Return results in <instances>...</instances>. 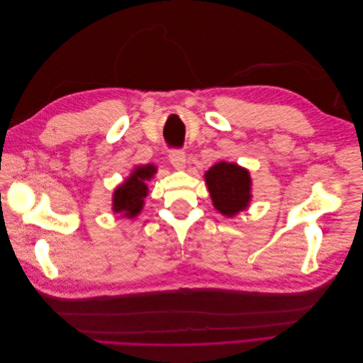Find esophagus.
Wrapping results in <instances>:
<instances>
[{"instance_id": "34e87169", "label": "esophagus", "mask_w": 363, "mask_h": 363, "mask_svg": "<svg viewBox=\"0 0 363 363\" xmlns=\"http://www.w3.org/2000/svg\"><path fill=\"white\" fill-rule=\"evenodd\" d=\"M169 162L175 169H184L186 167V155L182 150H172L169 152Z\"/></svg>"}]
</instances>
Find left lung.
<instances>
[{
  "mask_svg": "<svg viewBox=\"0 0 363 363\" xmlns=\"http://www.w3.org/2000/svg\"><path fill=\"white\" fill-rule=\"evenodd\" d=\"M208 194L219 213L232 218L245 211L251 200L250 172L236 163L218 162L204 174Z\"/></svg>",
  "mask_w": 363,
  "mask_h": 363,
  "instance_id": "1",
  "label": "left lung"
}]
</instances>
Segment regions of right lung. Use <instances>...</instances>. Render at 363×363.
<instances>
[{
    "label": "right lung",
    "mask_w": 363,
    "mask_h": 363,
    "mask_svg": "<svg viewBox=\"0 0 363 363\" xmlns=\"http://www.w3.org/2000/svg\"><path fill=\"white\" fill-rule=\"evenodd\" d=\"M156 174L155 164H142L136 167L123 184H119L113 192L112 211L123 213L125 218H135L144 207V199L148 195L147 182Z\"/></svg>",
    "instance_id": "add662e5"
}]
</instances>
